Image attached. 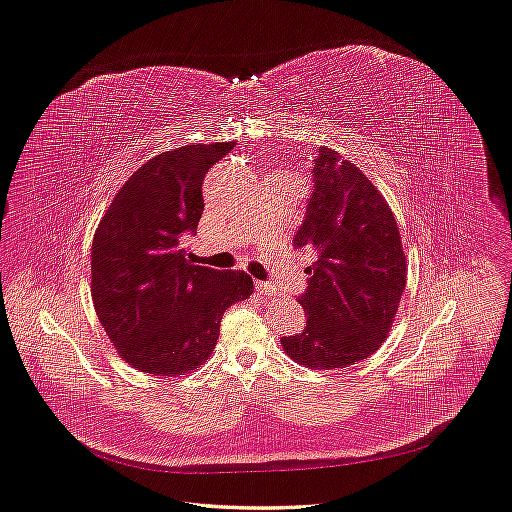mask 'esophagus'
<instances>
[{
    "mask_svg": "<svg viewBox=\"0 0 512 512\" xmlns=\"http://www.w3.org/2000/svg\"><path fill=\"white\" fill-rule=\"evenodd\" d=\"M255 288H257L261 294H267V297H280V290H278L272 282L257 280V282H255Z\"/></svg>",
    "mask_w": 512,
    "mask_h": 512,
    "instance_id": "obj_1",
    "label": "esophagus"
}]
</instances>
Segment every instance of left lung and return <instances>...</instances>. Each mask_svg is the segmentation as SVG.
Wrapping results in <instances>:
<instances>
[{"label": "left lung", "mask_w": 512, "mask_h": 512, "mask_svg": "<svg viewBox=\"0 0 512 512\" xmlns=\"http://www.w3.org/2000/svg\"><path fill=\"white\" fill-rule=\"evenodd\" d=\"M313 193L294 247L317 259L297 299L307 326L284 336L286 355L309 369H340L373 355L388 338L407 284V261L390 205L338 151L319 147Z\"/></svg>", "instance_id": "1"}]
</instances>
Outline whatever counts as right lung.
<instances>
[{"label": "right lung", "instance_id": "obj_1", "mask_svg": "<svg viewBox=\"0 0 512 512\" xmlns=\"http://www.w3.org/2000/svg\"><path fill=\"white\" fill-rule=\"evenodd\" d=\"M234 145H184L145 161L93 236L97 317L118 355L145 373L174 378L203 365L224 311L253 294L245 272L193 265L180 247L197 232L205 174Z\"/></svg>", "mask_w": 512, "mask_h": 512}]
</instances>
